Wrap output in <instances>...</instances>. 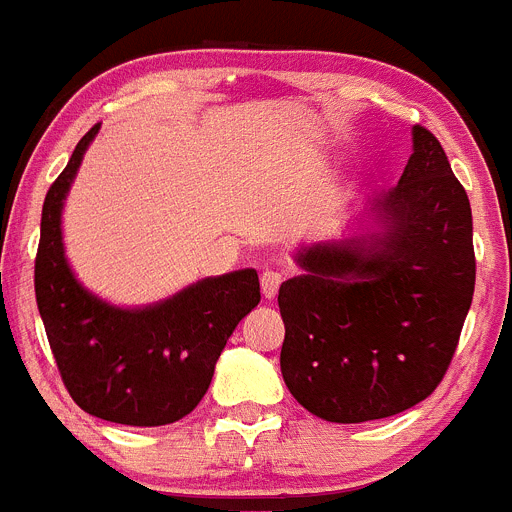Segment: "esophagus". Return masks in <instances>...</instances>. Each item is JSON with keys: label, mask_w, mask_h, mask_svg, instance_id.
<instances>
[{"label": "esophagus", "mask_w": 512, "mask_h": 512, "mask_svg": "<svg viewBox=\"0 0 512 512\" xmlns=\"http://www.w3.org/2000/svg\"><path fill=\"white\" fill-rule=\"evenodd\" d=\"M281 281H284V276H281L279 271H264V274H261V291H264L266 301H274Z\"/></svg>", "instance_id": "1"}]
</instances>
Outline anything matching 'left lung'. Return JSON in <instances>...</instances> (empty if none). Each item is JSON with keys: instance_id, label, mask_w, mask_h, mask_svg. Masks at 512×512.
Here are the masks:
<instances>
[{"instance_id": "8db88e82", "label": "left lung", "mask_w": 512, "mask_h": 512, "mask_svg": "<svg viewBox=\"0 0 512 512\" xmlns=\"http://www.w3.org/2000/svg\"><path fill=\"white\" fill-rule=\"evenodd\" d=\"M364 218L362 236L301 246L304 274L279 289L286 387L342 425L399 415L435 392L475 291L470 201L427 128H412L405 173Z\"/></svg>"}]
</instances>
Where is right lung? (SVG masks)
<instances>
[{
	"mask_svg": "<svg viewBox=\"0 0 512 512\" xmlns=\"http://www.w3.org/2000/svg\"><path fill=\"white\" fill-rule=\"evenodd\" d=\"M97 130L77 143L47 191L34 261L37 309L62 382L87 415L130 427L170 425L208 392L228 337L261 301L259 274L211 276L143 309H120L90 294L65 259L62 206Z\"/></svg>",
	"mask_w": 512,
	"mask_h": 512,
	"instance_id": "right-lung-1",
	"label": "right lung"
}]
</instances>
